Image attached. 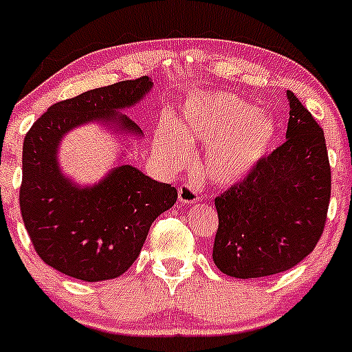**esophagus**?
I'll return each instance as SVG.
<instances>
[{"label": "esophagus", "instance_id": "1", "mask_svg": "<svg viewBox=\"0 0 352 352\" xmlns=\"http://www.w3.org/2000/svg\"><path fill=\"white\" fill-rule=\"evenodd\" d=\"M177 195H179L181 203H195L198 200V190L188 183L181 184L179 190H177Z\"/></svg>", "mask_w": 352, "mask_h": 352}]
</instances>
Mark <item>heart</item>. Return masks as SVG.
Listing matches in <instances>:
<instances>
[{
    "label": "heart",
    "instance_id": "obj_1",
    "mask_svg": "<svg viewBox=\"0 0 352 352\" xmlns=\"http://www.w3.org/2000/svg\"><path fill=\"white\" fill-rule=\"evenodd\" d=\"M270 117L232 93H215L188 101L179 129L166 123L157 130L155 147L169 168L184 166L190 146L208 142L203 173L217 183H234L263 159L274 139Z\"/></svg>",
    "mask_w": 352,
    "mask_h": 352
}]
</instances>
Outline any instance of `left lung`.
Instances as JSON below:
<instances>
[{"label":"left lung","instance_id":"8db88e82","mask_svg":"<svg viewBox=\"0 0 352 352\" xmlns=\"http://www.w3.org/2000/svg\"><path fill=\"white\" fill-rule=\"evenodd\" d=\"M286 140L215 198L213 263L234 278L283 273L305 259L324 232L331 164L322 126L292 91Z\"/></svg>","mask_w":352,"mask_h":352}]
</instances>
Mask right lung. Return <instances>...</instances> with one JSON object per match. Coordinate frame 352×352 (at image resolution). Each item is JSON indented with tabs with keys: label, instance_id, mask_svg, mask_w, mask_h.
I'll return each instance as SVG.
<instances>
[{
	"label": "right lung",
	"instance_id": "right-lung-1",
	"mask_svg": "<svg viewBox=\"0 0 352 352\" xmlns=\"http://www.w3.org/2000/svg\"><path fill=\"white\" fill-rule=\"evenodd\" d=\"M147 76L115 82L52 104L23 140L20 210L35 252L59 273L81 281L122 276L140 254L155 219L177 190L125 164L98 186H72L60 176L56 149L67 130L89 120L135 130L125 115L151 89Z\"/></svg>",
	"mask_w": 352,
	"mask_h": 352
}]
</instances>
